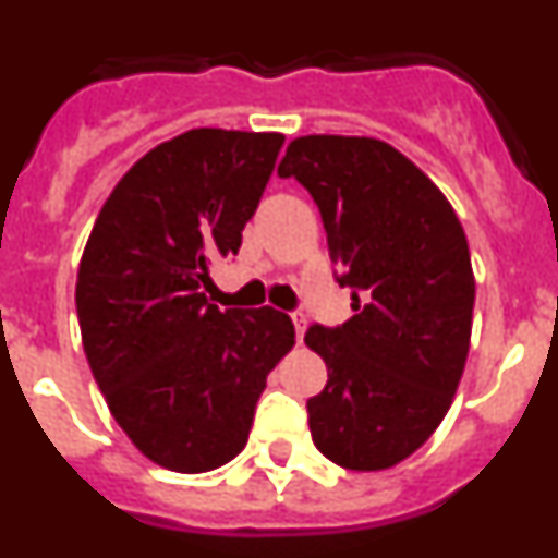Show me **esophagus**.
Wrapping results in <instances>:
<instances>
[{"label":"esophagus","mask_w":558,"mask_h":558,"mask_svg":"<svg viewBox=\"0 0 558 558\" xmlns=\"http://www.w3.org/2000/svg\"><path fill=\"white\" fill-rule=\"evenodd\" d=\"M293 327H295V338H299V343H302L304 329H307V318H304L302 313H293Z\"/></svg>","instance_id":"obj_1"}]
</instances>
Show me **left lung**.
Masks as SVG:
<instances>
[{"label":"left lung","instance_id":"left-lung-1","mask_svg":"<svg viewBox=\"0 0 558 558\" xmlns=\"http://www.w3.org/2000/svg\"><path fill=\"white\" fill-rule=\"evenodd\" d=\"M279 175L318 204L354 302L343 327L304 335L329 374L307 402L315 447L343 470L397 466L441 425L470 354L475 274L461 220L425 172L372 136H299Z\"/></svg>","mask_w":558,"mask_h":558}]
</instances>
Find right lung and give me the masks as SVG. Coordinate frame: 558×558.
Listing matches in <instances>:
<instances>
[{
  "instance_id": "add662e5",
  "label": "right lung",
  "mask_w": 558,
  "mask_h": 558,
  "mask_svg": "<svg viewBox=\"0 0 558 558\" xmlns=\"http://www.w3.org/2000/svg\"><path fill=\"white\" fill-rule=\"evenodd\" d=\"M282 145V133L223 128L161 142L113 186L83 248V352L117 425L165 470L198 475L240 456L265 379L295 343L279 310L206 299Z\"/></svg>"
}]
</instances>
